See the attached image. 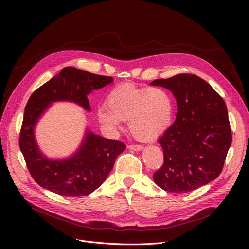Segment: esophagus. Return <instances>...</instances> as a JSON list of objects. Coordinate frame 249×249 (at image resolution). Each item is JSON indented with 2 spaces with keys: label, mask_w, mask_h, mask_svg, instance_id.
Returning a JSON list of instances; mask_svg holds the SVG:
<instances>
[{
  "label": "esophagus",
  "mask_w": 249,
  "mask_h": 249,
  "mask_svg": "<svg viewBox=\"0 0 249 249\" xmlns=\"http://www.w3.org/2000/svg\"><path fill=\"white\" fill-rule=\"evenodd\" d=\"M128 148H129V149H132V150H137V151H139V150H141L143 147H142V145H139V144H130V145H128Z\"/></svg>",
  "instance_id": "obj_1"
}]
</instances>
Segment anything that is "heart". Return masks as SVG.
Listing matches in <instances>:
<instances>
[{
    "label": "heart",
    "mask_w": 249,
    "mask_h": 249,
    "mask_svg": "<svg viewBox=\"0 0 249 249\" xmlns=\"http://www.w3.org/2000/svg\"><path fill=\"white\" fill-rule=\"evenodd\" d=\"M107 108L97 111L102 127L110 134L122 128V120H128V128L137 139L148 141L161 135L172 123L174 101L164 88L139 89L132 85L114 88L108 94Z\"/></svg>",
    "instance_id": "b5f03b06"
}]
</instances>
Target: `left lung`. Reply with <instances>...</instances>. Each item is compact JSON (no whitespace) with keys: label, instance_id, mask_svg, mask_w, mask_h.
Returning a JSON list of instances; mask_svg holds the SVG:
<instances>
[{"label":"left lung","instance_id":"8db88e82","mask_svg":"<svg viewBox=\"0 0 249 249\" xmlns=\"http://www.w3.org/2000/svg\"><path fill=\"white\" fill-rule=\"evenodd\" d=\"M172 90L177 99L175 123L159 139L164 160L153 175L160 188L188 193L219 177L232 133L224 100L198 75L179 73L150 83Z\"/></svg>","mask_w":249,"mask_h":249}]
</instances>
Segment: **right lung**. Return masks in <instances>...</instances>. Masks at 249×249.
I'll use <instances>...</instances> for the list:
<instances>
[{"mask_svg":"<svg viewBox=\"0 0 249 249\" xmlns=\"http://www.w3.org/2000/svg\"><path fill=\"white\" fill-rule=\"evenodd\" d=\"M112 82V76L68 67L34 90L25 107L19 146L31 177L39 186L65 197H83L107 178L118 155L126 148L123 142L88 131L83 145L71 158L50 160L39 151L34 127L52 102L71 101L89 111L88 95Z\"/></svg>","mask_w":249,"mask_h":249,"instance_id":"1","label":"right lung"}]
</instances>
